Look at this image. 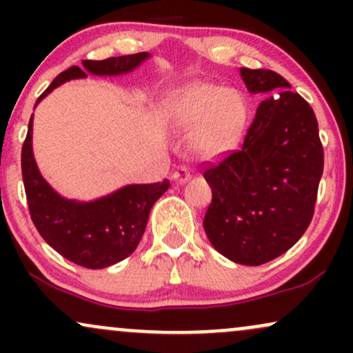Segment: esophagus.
<instances>
[{"mask_svg": "<svg viewBox=\"0 0 353 353\" xmlns=\"http://www.w3.org/2000/svg\"><path fill=\"white\" fill-rule=\"evenodd\" d=\"M172 181L174 182H177V184H185V182H188L189 179H190V172L188 171V169L185 168H177L176 171L172 172Z\"/></svg>", "mask_w": 353, "mask_h": 353, "instance_id": "1", "label": "esophagus"}]
</instances>
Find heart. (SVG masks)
Masks as SVG:
<instances>
[{"label":"heart","instance_id":"obj_1","mask_svg":"<svg viewBox=\"0 0 353 353\" xmlns=\"http://www.w3.org/2000/svg\"><path fill=\"white\" fill-rule=\"evenodd\" d=\"M244 119V99L221 84H190L181 89L165 108V121L176 132L189 134L198 129L190 148L204 159L228 151Z\"/></svg>","mask_w":353,"mask_h":353}]
</instances>
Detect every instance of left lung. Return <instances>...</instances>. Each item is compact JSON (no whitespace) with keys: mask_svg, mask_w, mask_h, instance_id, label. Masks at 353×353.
Returning a JSON list of instances; mask_svg holds the SVG:
<instances>
[{"mask_svg":"<svg viewBox=\"0 0 353 353\" xmlns=\"http://www.w3.org/2000/svg\"><path fill=\"white\" fill-rule=\"evenodd\" d=\"M259 104L239 151L204 172L212 202L204 230L214 249L242 265H261L292 247L309 228L323 172L314 111L269 70L241 68Z\"/></svg>","mask_w":353,"mask_h":353,"instance_id":"obj_1","label":"left lung"}]
</instances>
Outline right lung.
I'll return each mask as SVG.
<instances>
[{
	"instance_id": "right-lung-1",
	"label": "right lung",
	"mask_w": 353,
	"mask_h": 353,
	"mask_svg": "<svg viewBox=\"0 0 353 353\" xmlns=\"http://www.w3.org/2000/svg\"><path fill=\"white\" fill-rule=\"evenodd\" d=\"M149 52L117 56L104 61H83V68L71 66L50 84L36 101L71 79L94 76H121L132 72ZM21 172L28 205L36 229L56 252L86 269H104L124 261L136 250L143 237L149 212L169 189V181L156 184H128L108 196L92 201L68 199L54 190L39 172L33 154V116L21 151Z\"/></svg>"
}]
</instances>
